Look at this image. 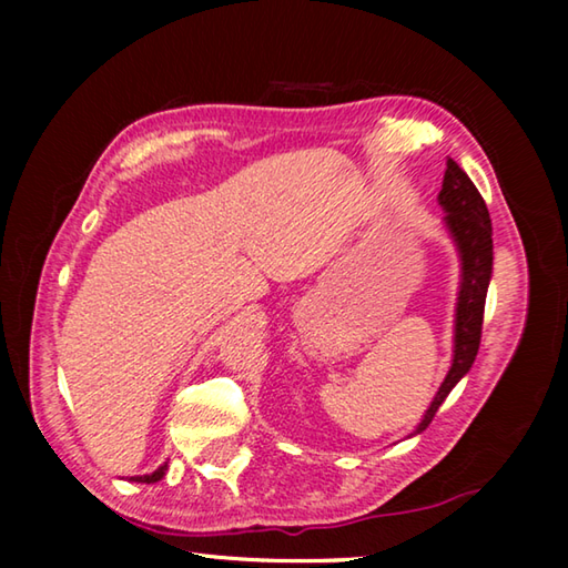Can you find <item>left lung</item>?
Listing matches in <instances>:
<instances>
[{
	"label": "left lung",
	"instance_id": "obj_1",
	"mask_svg": "<svg viewBox=\"0 0 568 568\" xmlns=\"http://www.w3.org/2000/svg\"><path fill=\"white\" fill-rule=\"evenodd\" d=\"M440 205L446 207V225L456 237L460 250V263H464V277H460L458 311H456V351L454 365H450L444 386L438 388L434 403L423 416L416 434L428 428L434 420L440 403L446 400L450 388L466 376L476 361L480 345V328H484V307L486 291L491 281L494 265V240H491V217L488 207L476 190L474 182L458 168V162L446 160L444 187H440Z\"/></svg>",
	"mask_w": 568,
	"mask_h": 568
}]
</instances>
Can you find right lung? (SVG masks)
I'll use <instances>...</instances> for the list:
<instances>
[{
    "label": "right lung",
    "mask_w": 568,
    "mask_h": 568,
    "mask_svg": "<svg viewBox=\"0 0 568 568\" xmlns=\"http://www.w3.org/2000/svg\"><path fill=\"white\" fill-rule=\"evenodd\" d=\"M165 470H168V464L165 466H160L155 474H150V476H138L134 480H140V484H155V480H160L162 476H165Z\"/></svg>",
    "instance_id": "obj_1"
}]
</instances>
